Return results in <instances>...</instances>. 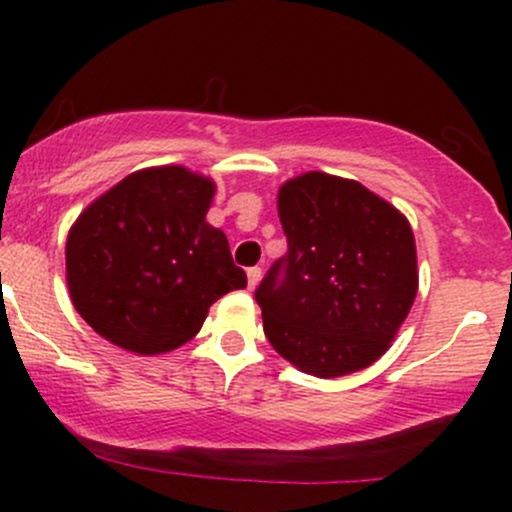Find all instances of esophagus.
<instances>
[{
  "label": "esophagus",
  "mask_w": 512,
  "mask_h": 512,
  "mask_svg": "<svg viewBox=\"0 0 512 512\" xmlns=\"http://www.w3.org/2000/svg\"><path fill=\"white\" fill-rule=\"evenodd\" d=\"M260 279H262V269L260 267H250L248 269V286H250V289H255V286L260 284Z\"/></svg>",
  "instance_id": "1"
}]
</instances>
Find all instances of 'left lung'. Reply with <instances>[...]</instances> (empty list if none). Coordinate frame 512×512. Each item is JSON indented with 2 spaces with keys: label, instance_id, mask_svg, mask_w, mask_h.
Masks as SVG:
<instances>
[{
  "label": "left lung",
  "instance_id": "1",
  "mask_svg": "<svg viewBox=\"0 0 512 512\" xmlns=\"http://www.w3.org/2000/svg\"><path fill=\"white\" fill-rule=\"evenodd\" d=\"M279 219L289 250L255 291L269 344L317 378L378 361L419 289L409 221L361 182L327 173L281 185Z\"/></svg>",
  "mask_w": 512,
  "mask_h": 512
}]
</instances>
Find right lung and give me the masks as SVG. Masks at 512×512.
I'll return each instance as SVG.
<instances>
[{"instance_id":"obj_1","label":"right lung","mask_w":512,"mask_h":512,"mask_svg":"<svg viewBox=\"0 0 512 512\" xmlns=\"http://www.w3.org/2000/svg\"><path fill=\"white\" fill-rule=\"evenodd\" d=\"M214 182L182 166L127 175L67 238L74 308L101 337L137 354L190 342L211 303L245 289L228 238L209 226Z\"/></svg>"}]
</instances>
